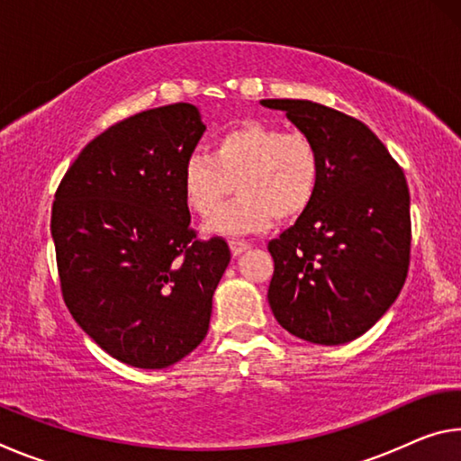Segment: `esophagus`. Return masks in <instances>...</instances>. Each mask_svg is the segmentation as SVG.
<instances>
[{
  "label": "esophagus",
  "mask_w": 461,
  "mask_h": 461,
  "mask_svg": "<svg viewBox=\"0 0 461 461\" xmlns=\"http://www.w3.org/2000/svg\"><path fill=\"white\" fill-rule=\"evenodd\" d=\"M248 248H249V244H248V241H244V240H231L230 241V249H231L233 256H240L241 252H246Z\"/></svg>",
  "instance_id": "1"
}]
</instances>
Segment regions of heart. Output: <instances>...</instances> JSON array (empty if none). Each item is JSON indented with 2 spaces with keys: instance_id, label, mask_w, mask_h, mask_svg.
<instances>
[{
  "instance_id": "obj_1",
  "label": "heart",
  "mask_w": 461,
  "mask_h": 461,
  "mask_svg": "<svg viewBox=\"0 0 461 461\" xmlns=\"http://www.w3.org/2000/svg\"><path fill=\"white\" fill-rule=\"evenodd\" d=\"M321 160L301 131L246 122L213 140L212 152L191 154L183 165V194L201 220L219 211L237 185L239 199L205 225L215 236L264 231L272 220L291 221L313 203Z\"/></svg>"
}]
</instances>
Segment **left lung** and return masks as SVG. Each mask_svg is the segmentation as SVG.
<instances>
[{"label":"left lung","mask_w":461,"mask_h":461,"mask_svg":"<svg viewBox=\"0 0 461 461\" xmlns=\"http://www.w3.org/2000/svg\"><path fill=\"white\" fill-rule=\"evenodd\" d=\"M260 104L286 112L321 160L313 203L268 244L270 309L296 338L348 343L386 313L407 278V178L376 134L352 115L307 99Z\"/></svg>","instance_id":"left-lung-1"}]
</instances>
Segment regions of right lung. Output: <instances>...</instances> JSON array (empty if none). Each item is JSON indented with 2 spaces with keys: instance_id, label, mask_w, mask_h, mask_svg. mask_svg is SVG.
Segmentation results:
<instances>
[{
  "instance_id": "1",
  "label": "right lung",
  "mask_w": 461,
  "mask_h": 461,
  "mask_svg": "<svg viewBox=\"0 0 461 461\" xmlns=\"http://www.w3.org/2000/svg\"><path fill=\"white\" fill-rule=\"evenodd\" d=\"M203 131L191 104L131 115L83 148L54 194L62 299L99 348L134 368H167L205 339L231 258L221 238L194 240L183 194Z\"/></svg>"
}]
</instances>
